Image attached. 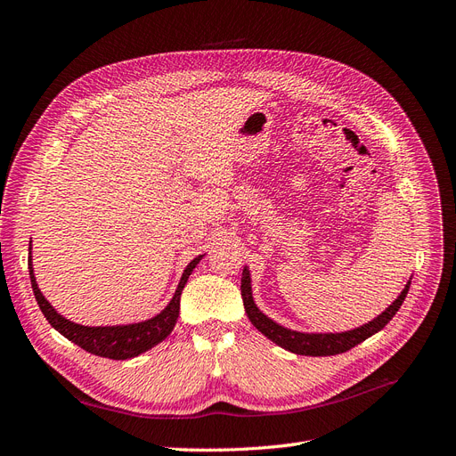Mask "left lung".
I'll use <instances>...</instances> for the list:
<instances>
[{
    "label": "left lung",
    "mask_w": 456,
    "mask_h": 456,
    "mask_svg": "<svg viewBox=\"0 0 456 456\" xmlns=\"http://www.w3.org/2000/svg\"><path fill=\"white\" fill-rule=\"evenodd\" d=\"M409 285H411V280L407 281L403 291L399 293V297L392 302V305L386 308L380 315H377L375 320L365 323V325L344 330V333H300V330H293V329H287L280 323H275L266 314H262L258 310V306L255 305V298H253L249 268L245 266L241 272V298H243L247 317H249L251 323L266 338L278 344V346L293 352V354H298V355H314V357L337 355L342 352H348L350 348L357 346V344L363 342L365 338L379 333V330L384 329L386 323H388L395 315L399 306L403 305V300L409 291Z\"/></svg>",
    "instance_id": "left-lung-1"
}]
</instances>
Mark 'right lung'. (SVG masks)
Instances as JSON below:
<instances>
[{
	"instance_id": "1",
	"label": "right lung",
	"mask_w": 456,
	"mask_h": 456,
	"mask_svg": "<svg viewBox=\"0 0 456 456\" xmlns=\"http://www.w3.org/2000/svg\"><path fill=\"white\" fill-rule=\"evenodd\" d=\"M203 255L190 260V265L184 268L183 278L178 281L176 291L169 305L165 306L158 315L150 317L146 322L139 323H129V325H106V327H89V325H79L70 320H66L57 310L51 306V302L39 291L34 268H32V241H30V260H28V270H30V280L36 300L39 305V310L44 312L51 327L59 330L62 337L77 344L79 348H84L89 354L108 357V360H129V357H136L144 354L146 350L154 348L156 344L165 340L173 330L178 312H181V295L183 289L190 278V273L200 265Z\"/></svg>"
}]
</instances>
